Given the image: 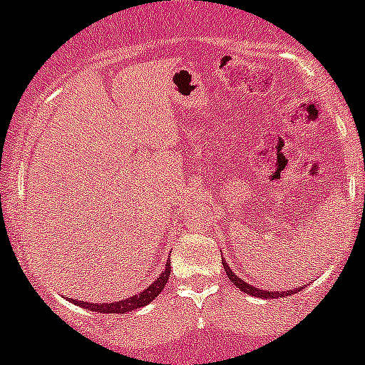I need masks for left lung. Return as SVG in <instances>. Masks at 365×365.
Here are the masks:
<instances>
[{"label":"left lung","instance_id":"left-lung-1","mask_svg":"<svg viewBox=\"0 0 365 365\" xmlns=\"http://www.w3.org/2000/svg\"><path fill=\"white\" fill-rule=\"evenodd\" d=\"M223 267H225V271H226V276H228V279L232 283H235V287H238L240 288L242 292L244 293H249V295H254V297H261V299H278V297H287V295H293V293H297V292H300L302 290V288H305V287H300V288H292V290H287V292H271V290H261V288H257V287H254V284H250V283H247V282H244V279L242 278H238V276L233 273L232 271V267L228 266V264H226V261H223Z\"/></svg>","mask_w":365,"mask_h":365}]
</instances>
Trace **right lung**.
Instances as JSON below:
<instances>
[{"instance_id": "add662e5", "label": "right lung", "mask_w": 365, "mask_h": 365, "mask_svg": "<svg viewBox=\"0 0 365 365\" xmlns=\"http://www.w3.org/2000/svg\"><path fill=\"white\" fill-rule=\"evenodd\" d=\"M170 271H171L170 262H166L165 271H163V273L159 274V278L154 279V282L150 283L149 287L145 288V290H142L140 293H135V295L128 297V299L120 300V302L92 304V302H83V300H73V299H72V302L75 305H78V307L89 309V311L99 312V314H127V312H132V311H135V309L144 307V305H148L150 300L156 299L159 293H161L163 288H165V284L168 283Z\"/></svg>"}]
</instances>
